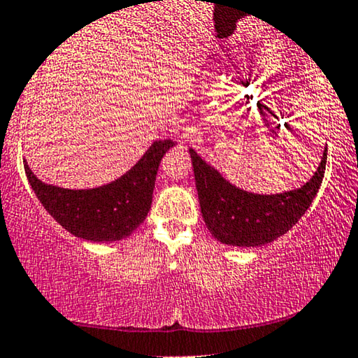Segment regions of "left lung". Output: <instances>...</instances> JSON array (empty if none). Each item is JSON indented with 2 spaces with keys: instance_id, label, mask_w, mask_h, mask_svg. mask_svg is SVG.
I'll use <instances>...</instances> for the list:
<instances>
[{
  "instance_id": "left-lung-1",
  "label": "left lung",
  "mask_w": 358,
  "mask_h": 358,
  "mask_svg": "<svg viewBox=\"0 0 358 358\" xmlns=\"http://www.w3.org/2000/svg\"><path fill=\"white\" fill-rule=\"evenodd\" d=\"M201 214L214 238L234 246H263L287 234L310 208L323 183L328 149L303 186L278 194L251 193L231 185L217 169L189 149Z\"/></svg>"
}]
</instances>
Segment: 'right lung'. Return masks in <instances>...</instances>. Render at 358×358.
Masks as SVG:
<instances>
[{"label":"right lung","instance_id":"obj_1","mask_svg":"<svg viewBox=\"0 0 358 358\" xmlns=\"http://www.w3.org/2000/svg\"><path fill=\"white\" fill-rule=\"evenodd\" d=\"M177 143L155 141L127 173L97 188L69 189L43 183L24 160L27 180L47 213L78 238L110 243L129 236L152 204L160 160Z\"/></svg>","mask_w":358,"mask_h":358}]
</instances>
